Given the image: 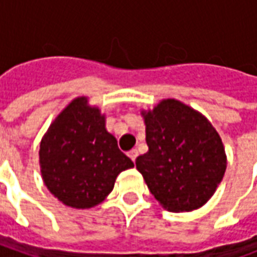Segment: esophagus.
I'll return each mask as SVG.
<instances>
[{"mask_svg":"<svg viewBox=\"0 0 257 257\" xmlns=\"http://www.w3.org/2000/svg\"><path fill=\"white\" fill-rule=\"evenodd\" d=\"M129 158L132 160V161H136V158H138V156H139V153H138V150H132V151H129Z\"/></svg>","mask_w":257,"mask_h":257,"instance_id":"obj_1","label":"esophagus"}]
</instances>
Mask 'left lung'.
Wrapping results in <instances>:
<instances>
[{"mask_svg":"<svg viewBox=\"0 0 257 257\" xmlns=\"http://www.w3.org/2000/svg\"><path fill=\"white\" fill-rule=\"evenodd\" d=\"M149 153L136 168L165 209L189 212L213 195L226 172V153L216 129L175 99L143 112Z\"/></svg>","mask_w":257,"mask_h":257,"instance_id":"8db88e82","label":"left lung"}]
</instances>
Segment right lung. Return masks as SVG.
I'll list each match as a JSON object with an SVG mask.
<instances>
[{"instance_id": "obj_1", "label": "right lung", "mask_w": 257, "mask_h": 257, "mask_svg": "<svg viewBox=\"0 0 257 257\" xmlns=\"http://www.w3.org/2000/svg\"><path fill=\"white\" fill-rule=\"evenodd\" d=\"M104 115L77 97L59 114L40 146L42 179L64 205L86 209L111 193L119 173L134 167L104 126Z\"/></svg>"}]
</instances>
